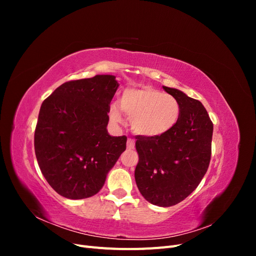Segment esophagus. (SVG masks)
<instances>
[{"label":"esophagus","mask_w":256,"mask_h":256,"mask_svg":"<svg viewBox=\"0 0 256 256\" xmlns=\"http://www.w3.org/2000/svg\"><path fill=\"white\" fill-rule=\"evenodd\" d=\"M134 145H136V142H134V138H128L127 140V148L128 150H134Z\"/></svg>","instance_id":"esophagus-1"}]
</instances>
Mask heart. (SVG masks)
I'll return each instance as SVG.
<instances>
[{
	"mask_svg": "<svg viewBox=\"0 0 256 256\" xmlns=\"http://www.w3.org/2000/svg\"><path fill=\"white\" fill-rule=\"evenodd\" d=\"M120 106H110L111 120L120 122L122 110L131 120L134 132L145 138H158L168 134L180 116L177 99L152 86L126 88L122 94Z\"/></svg>",
	"mask_w": 256,
	"mask_h": 256,
	"instance_id": "obj_1",
	"label": "heart"
}]
</instances>
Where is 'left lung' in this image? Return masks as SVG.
I'll return each mask as SVG.
<instances>
[{
    "instance_id": "1",
    "label": "left lung",
    "mask_w": 256,
    "mask_h": 256,
    "mask_svg": "<svg viewBox=\"0 0 256 256\" xmlns=\"http://www.w3.org/2000/svg\"><path fill=\"white\" fill-rule=\"evenodd\" d=\"M177 99L180 116L175 127L158 138L136 136L138 162L134 171L141 194L150 203L170 207L196 190L212 156L214 125L198 100L164 86Z\"/></svg>"
}]
</instances>
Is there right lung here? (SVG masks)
<instances>
[{
    "label": "right lung",
    "instance_id": "1",
    "mask_svg": "<svg viewBox=\"0 0 256 256\" xmlns=\"http://www.w3.org/2000/svg\"><path fill=\"white\" fill-rule=\"evenodd\" d=\"M118 88L115 76L65 82L44 100L34 134L35 154L46 180L60 196H95L126 150L127 136H111L106 126Z\"/></svg>",
    "mask_w": 256,
    "mask_h": 256
}]
</instances>
